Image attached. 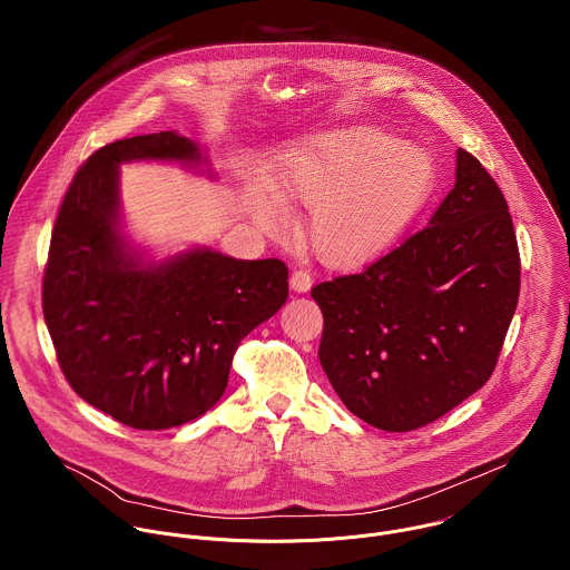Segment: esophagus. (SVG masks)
Here are the masks:
<instances>
[{
	"instance_id": "esophagus-1",
	"label": "esophagus",
	"mask_w": 570,
	"mask_h": 570,
	"mask_svg": "<svg viewBox=\"0 0 570 570\" xmlns=\"http://www.w3.org/2000/svg\"><path fill=\"white\" fill-rule=\"evenodd\" d=\"M289 285H292V289L294 292H298V294H305V292H309V287H312V274L307 272V269H294L292 272V276H289Z\"/></svg>"
}]
</instances>
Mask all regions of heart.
I'll return each mask as SVG.
<instances>
[{
  "mask_svg": "<svg viewBox=\"0 0 570 570\" xmlns=\"http://www.w3.org/2000/svg\"><path fill=\"white\" fill-rule=\"evenodd\" d=\"M263 179L276 202L307 206L301 237L314 256L348 267L400 239L432 190L434 164L382 129L348 127L285 147L265 164ZM247 202L261 226H278L265 190L249 186Z\"/></svg>",
  "mask_w": 570,
  "mask_h": 570,
  "instance_id": "b5f03b06",
  "label": "heart"
}]
</instances>
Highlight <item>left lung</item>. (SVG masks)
Here are the masks:
<instances>
[{
  "instance_id": "1",
  "label": "left lung",
  "mask_w": 570,
  "mask_h": 570,
  "mask_svg": "<svg viewBox=\"0 0 570 570\" xmlns=\"http://www.w3.org/2000/svg\"><path fill=\"white\" fill-rule=\"evenodd\" d=\"M520 294L504 195L472 154L428 226L360 274L312 289L325 316L326 377L355 416L386 430L428 425L495 368Z\"/></svg>"
}]
</instances>
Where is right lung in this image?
<instances>
[{
	"label": "right lung",
	"mask_w": 570,
	"mask_h": 570,
	"mask_svg": "<svg viewBox=\"0 0 570 570\" xmlns=\"http://www.w3.org/2000/svg\"><path fill=\"white\" fill-rule=\"evenodd\" d=\"M199 166L177 131L100 147L77 170L55 222L43 318L70 386L136 430H166L215 406L237 346L287 301V265L193 247L145 261L120 233V164Z\"/></svg>",
	"instance_id": "add662e5"
}]
</instances>
